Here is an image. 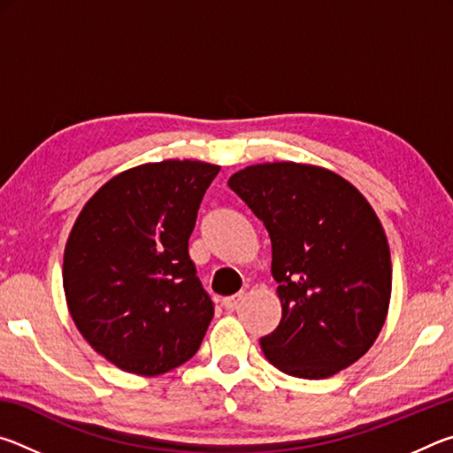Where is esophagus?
<instances>
[{
	"label": "esophagus",
	"instance_id": "1",
	"mask_svg": "<svg viewBox=\"0 0 453 453\" xmlns=\"http://www.w3.org/2000/svg\"><path fill=\"white\" fill-rule=\"evenodd\" d=\"M242 300H243V291H240V294H235V296L224 297V302H221V305H224L226 310H235L237 305H240Z\"/></svg>",
	"mask_w": 453,
	"mask_h": 453
}]
</instances>
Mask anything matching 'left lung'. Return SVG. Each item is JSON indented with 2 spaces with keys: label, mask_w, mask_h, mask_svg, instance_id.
I'll use <instances>...</instances> for the list:
<instances>
[{
  "label": "left lung",
  "mask_w": 453,
  "mask_h": 453,
  "mask_svg": "<svg viewBox=\"0 0 453 453\" xmlns=\"http://www.w3.org/2000/svg\"><path fill=\"white\" fill-rule=\"evenodd\" d=\"M227 186L272 240L281 321L262 351L280 372L324 380L373 346L392 296V259L378 216L348 180L324 167L275 162Z\"/></svg>",
  "instance_id": "1"
}]
</instances>
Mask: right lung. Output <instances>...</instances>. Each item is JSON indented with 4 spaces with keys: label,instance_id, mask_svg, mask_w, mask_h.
<instances>
[{
    "label": "right lung",
    "instance_id": "add662e5",
    "mask_svg": "<svg viewBox=\"0 0 453 453\" xmlns=\"http://www.w3.org/2000/svg\"><path fill=\"white\" fill-rule=\"evenodd\" d=\"M218 172L191 159L132 167L75 219L64 254L67 308L89 346L119 370L165 373L202 346L213 303L188 242Z\"/></svg>",
    "mask_w": 453,
    "mask_h": 453
}]
</instances>
